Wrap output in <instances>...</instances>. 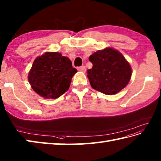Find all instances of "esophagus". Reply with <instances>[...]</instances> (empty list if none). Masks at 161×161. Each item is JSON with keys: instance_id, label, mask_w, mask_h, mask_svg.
<instances>
[{"instance_id": "obj_1", "label": "esophagus", "mask_w": 161, "mask_h": 161, "mask_svg": "<svg viewBox=\"0 0 161 161\" xmlns=\"http://www.w3.org/2000/svg\"><path fill=\"white\" fill-rule=\"evenodd\" d=\"M78 70H79L81 72H84V73H85V72L86 71V69H85V67L82 66V67H78Z\"/></svg>"}]
</instances>
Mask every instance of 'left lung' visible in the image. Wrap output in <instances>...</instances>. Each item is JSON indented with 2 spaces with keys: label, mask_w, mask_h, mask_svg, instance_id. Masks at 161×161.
<instances>
[{
  "label": "left lung",
  "mask_w": 161,
  "mask_h": 161,
  "mask_svg": "<svg viewBox=\"0 0 161 161\" xmlns=\"http://www.w3.org/2000/svg\"><path fill=\"white\" fill-rule=\"evenodd\" d=\"M93 67L87 76L93 89L107 95L115 94L129 83L132 75L129 62L116 49L106 47L91 55Z\"/></svg>",
  "instance_id": "8db88e82"
}]
</instances>
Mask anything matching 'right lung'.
Instances as JSON below:
<instances>
[{
  "mask_svg": "<svg viewBox=\"0 0 161 161\" xmlns=\"http://www.w3.org/2000/svg\"><path fill=\"white\" fill-rule=\"evenodd\" d=\"M76 72L69 58L58 52H45L34 60L28 79L32 89L39 96L55 99L69 90Z\"/></svg>",
  "mask_w": 161,
  "mask_h": 161,
  "instance_id": "right-lung-1",
  "label": "right lung"
}]
</instances>
